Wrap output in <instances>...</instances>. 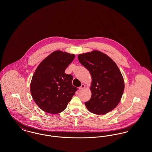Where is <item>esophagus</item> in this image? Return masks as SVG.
Instances as JSON below:
<instances>
[{
    "label": "esophagus",
    "instance_id": "esophagus-1",
    "mask_svg": "<svg viewBox=\"0 0 152 152\" xmlns=\"http://www.w3.org/2000/svg\"><path fill=\"white\" fill-rule=\"evenodd\" d=\"M85 87H86V86H85L84 84H81V86L79 88V89L81 90V89H84V88H85Z\"/></svg>",
    "mask_w": 152,
    "mask_h": 152
}]
</instances>
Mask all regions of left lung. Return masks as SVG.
<instances>
[{"instance_id":"1","label":"left lung","mask_w":152,"mask_h":152,"mask_svg":"<svg viewBox=\"0 0 152 152\" xmlns=\"http://www.w3.org/2000/svg\"><path fill=\"white\" fill-rule=\"evenodd\" d=\"M80 63L92 77V96L85 102L88 110L105 115L116 108L124 91L123 75L116 63L100 51L94 50L78 55Z\"/></svg>"}]
</instances>
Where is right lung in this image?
Here are the masks:
<instances>
[{"instance_id": "obj_1", "label": "right lung", "mask_w": 152, "mask_h": 152, "mask_svg": "<svg viewBox=\"0 0 152 152\" xmlns=\"http://www.w3.org/2000/svg\"><path fill=\"white\" fill-rule=\"evenodd\" d=\"M75 55L55 51L37 67L30 84L32 97L43 111L58 114L65 109L77 90L73 86V76L65 73Z\"/></svg>"}]
</instances>
